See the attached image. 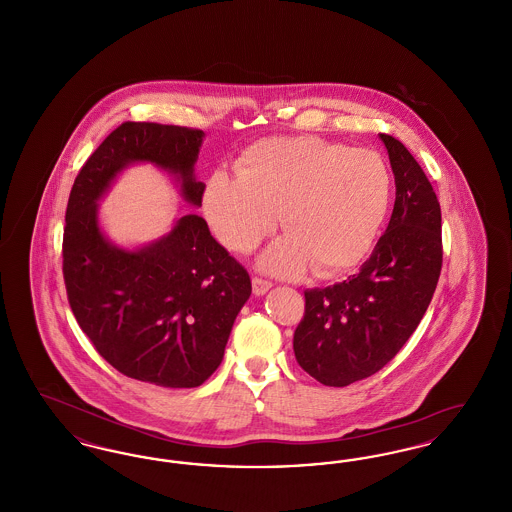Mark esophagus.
Wrapping results in <instances>:
<instances>
[{"instance_id": "1", "label": "esophagus", "mask_w": 512, "mask_h": 512, "mask_svg": "<svg viewBox=\"0 0 512 512\" xmlns=\"http://www.w3.org/2000/svg\"><path fill=\"white\" fill-rule=\"evenodd\" d=\"M251 284H253V293H255V295H265V293L272 288V282H270V280L259 278V276H255V278L251 280Z\"/></svg>"}]
</instances>
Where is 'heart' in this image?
Wrapping results in <instances>:
<instances>
[{
  "label": "heart",
  "mask_w": 512,
  "mask_h": 512,
  "mask_svg": "<svg viewBox=\"0 0 512 512\" xmlns=\"http://www.w3.org/2000/svg\"><path fill=\"white\" fill-rule=\"evenodd\" d=\"M390 197V169L376 151L278 136L247 147L236 174H211L203 213L220 244L238 253L261 244L280 213L286 234L261 255V268L295 276L313 267L332 278L365 259Z\"/></svg>",
  "instance_id": "obj_1"
}]
</instances>
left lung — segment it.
<instances>
[{
	"mask_svg": "<svg viewBox=\"0 0 512 512\" xmlns=\"http://www.w3.org/2000/svg\"><path fill=\"white\" fill-rule=\"evenodd\" d=\"M395 176L390 224L359 272L305 292L293 334L299 366L324 386L343 388L376 374L424 317L441 272L438 197L409 149L380 134Z\"/></svg>",
	"mask_w": 512,
	"mask_h": 512,
	"instance_id": "left-lung-1",
	"label": "left lung"
}]
</instances>
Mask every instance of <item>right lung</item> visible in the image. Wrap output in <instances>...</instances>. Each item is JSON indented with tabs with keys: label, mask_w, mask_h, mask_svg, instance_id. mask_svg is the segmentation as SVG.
<instances>
[{
	"label": "right lung",
	"mask_w": 512,
	"mask_h": 512,
	"mask_svg": "<svg viewBox=\"0 0 512 512\" xmlns=\"http://www.w3.org/2000/svg\"><path fill=\"white\" fill-rule=\"evenodd\" d=\"M203 136L122 122L78 172L65 215L63 278L76 322L109 365L163 388H197L219 368L251 295L249 274L194 213L140 249L117 247L99 228L98 201L128 165L151 163L176 174L182 197L201 207L194 165Z\"/></svg>",
	"instance_id": "obj_1"
}]
</instances>
